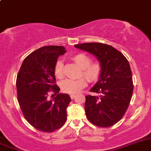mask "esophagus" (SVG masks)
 <instances>
[{"label":"esophagus","instance_id":"esophagus-1","mask_svg":"<svg viewBox=\"0 0 151 151\" xmlns=\"http://www.w3.org/2000/svg\"><path fill=\"white\" fill-rule=\"evenodd\" d=\"M76 95H70V98H71V99H75V97H76Z\"/></svg>","mask_w":151,"mask_h":151}]
</instances>
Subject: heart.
Wrapping results in <instances>:
<instances>
[{
    "instance_id": "heart-1",
    "label": "heart",
    "mask_w": 151,
    "mask_h": 151,
    "mask_svg": "<svg viewBox=\"0 0 151 151\" xmlns=\"http://www.w3.org/2000/svg\"><path fill=\"white\" fill-rule=\"evenodd\" d=\"M73 62L81 69L80 76H84L77 80L66 79L61 83V90L69 94H77L87 85V80L93 83L98 81L102 73V65L98 60L91 61V58L83 52H78L71 57ZM55 76L58 79L64 77V64L62 61L58 60L53 69Z\"/></svg>"
}]
</instances>
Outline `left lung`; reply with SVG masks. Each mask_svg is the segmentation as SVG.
<instances>
[{
  "instance_id": "8db88e82",
  "label": "left lung",
  "mask_w": 151,
  "mask_h": 151,
  "mask_svg": "<svg viewBox=\"0 0 151 151\" xmlns=\"http://www.w3.org/2000/svg\"><path fill=\"white\" fill-rule=\"evenodd\" d=\"M76 48L93 54L102 65L98 82L90 90L100 96H86L85 113L93 124L110 127L122 119L130 104L133 91L130 64L121 52L101 43H84Z\"/></svg>"
}]
</instances>
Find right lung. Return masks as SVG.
I'll return each mask as SVG.
<instances>
[{
    "label": "right lung",
    "mask_w": 151,
    "mask_h": 151,
    "mask_svg": "<svg viewBox=\"0 0 151 151\" xmlns=\"http://www.w3.org/2000/svg\"><path fill=\"white\" fill-rule=\"evenodd\" d=\"M66 52L62 46L41 47L26 57L17 76V96L21 111L26 120L40 131L51 133L67 121L66 109L71 99L68 94L58 93L60 88L53 73L57 58ZM50 91L57 96L53 100L48 99Z\"/></svg>",
    "instance_id": "right-lung-1"
}]
</instances>
